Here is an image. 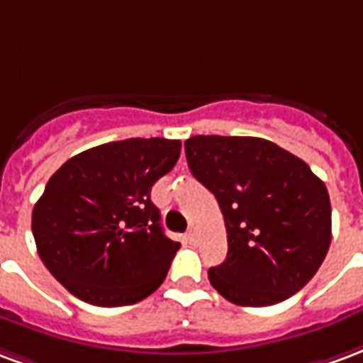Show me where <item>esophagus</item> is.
Returning a JSON list of instances; mask_svg holds the SVG:
<instances>
[{
  "instance_id": "34e87169",
  "label": "esophagus",
  "mask_w": 363,
  "mask_h": 363,
  "mask_svg": "<svg viewBox=\"0 0 363 363\" xmlns=\"http://www.w3.org/2000/svg\"><path fill=\"white\" fill-rule=\"evenodd\" d=\"M185 240H187L189 243L197 242V234H195V230H189V232L185 234Z\"/></svg>"
}]
</instances>
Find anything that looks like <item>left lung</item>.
Wrapping results in <instances>:
<instances>
[{
    "instance_id": "left-lung-1",
    "label": "left lung",
    "mask_w": 363,
    "mask_h": 363,
    "mask_svg": "<svg viewBox=\"0 0 363 363\" xmlns=\"http://www.w3.org/2000/svg\"><path fill=\"white\" fill-rule=\"evenodd\" d=\"M185 156L226 224V261L208 269L214 290L265 308L306 286L330 245L329 193L308 164L259 137L195 135Z\"/></svg>"
}]
</instances>
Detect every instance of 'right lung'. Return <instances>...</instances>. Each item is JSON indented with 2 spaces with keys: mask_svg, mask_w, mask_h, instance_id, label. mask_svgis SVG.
<instances>
[{
  "mask_svg": "<svg viewBox=\"0 0 363 363\" xmlns=\"http://www.w3.org/2000/svg\"><path fill=\"white\" fill-rule=\"evenodd\" d=\"M182 143L125 139L73 156L33 211L42 263L79 300L120 308L166 279L179 243L164 234L150 189L176 166Z\"/></svg>",
  "mask_w": 363,
  "mask_h": 363,
  "instance_id": "1",
  "label": "right lung"
}]
</instances>
